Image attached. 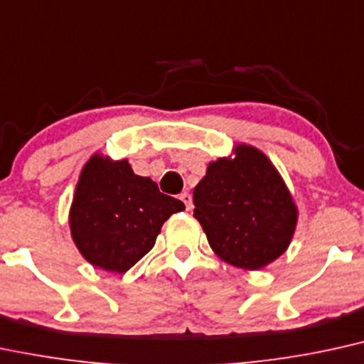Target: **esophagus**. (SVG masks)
Instances as JSON below:
<instances>
[{
  "label": "esophagus",
  "instance_id": "obj_1",
  "mask_svg": "<svg viewBox=\"0 0 364 364\" xmlns=\"http://www.w3.org/2000/svg\"><path fill=\"white\" fill-rule=\"evenodd\" d=\"M179 200L183 201V203H185V207H186V210H191L193 208V200H191V195L190 193H181L179 195Z\"/></svg>",
  "mask_w": 364,
  "mask_h": 364
}]
</instances>
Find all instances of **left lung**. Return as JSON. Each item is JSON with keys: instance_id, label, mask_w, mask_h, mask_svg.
Masks as SVG:
<instances>
[{"instance_id": "8db88e82", "label": "left lung", "mask_w": 364, "mask_h": 364, "mask_svg": "<svg viewBox=\"0 0 364 364\" xmlns=\"http://www.w3.org/2000/svg\"><path fill=\"white\" fill-rule=\"evenodd\" d=\"M193 215L210 247L244 269H259L287 251L296 207L269 159L239 146L235 159H218L193 190Z\"/></svg>"}]
</instances>
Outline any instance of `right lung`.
I'll return each mask as SVG.
<instances>
[{
	"instance_id": "add662e5",
	"label": "right lung",
	"mask_w": 364,
	"mask_h": 364,
	"mask_svg": "<svg viewBox=\"0 0 364 364\" xmlns=\"http://www.w3.org/2000/svg\"><path fill=\"white\" fill-rule=\"evenodd\" d=\"M181 210V200L161 193L151 178L134 174L127 161L93 156L76 186L69 224L91 264L125 273L151 251L164 222Z\"/></svg>"
}]
</instances>
